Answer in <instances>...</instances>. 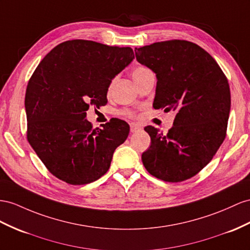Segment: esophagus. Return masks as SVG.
Returning <instances> with one entry per match:
<instances>
[{"mask_svg":"<svg viewBox=\"0 0 250 250\" xmlns=\"http://www.w3.org/2000/svg\"><path fill=\"white\" fill-rule=\"evenodd\" d=\"M130 127H131V132L132 133H135V132H138L139 130H142V125L136 124V123H132L130 125Z\"/></svg>","mask_w":250,"mask_h":250,"instance_id":"esophagus-1","label":"esophagus"}]
</instances>
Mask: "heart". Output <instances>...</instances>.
<instances>
[{"mask_svg":"<svg viewBox=\"0 0 250 250\" xmlns=\"http://www.w3.org/2000/svg\"><path fill=\"white\" fill-rule=\"evenodd\" d=\"M150 72H151V70L148 67H146V66H137L135 69L133 70V74H132L133 75V79H134V81H136L137 79L140 78V77L144 76L146 73H150ZM125 114L127 115V116H133V113L130 112V111H125Z\"/></svg>","mask_w":250,"mask_h":250,"instance_id":"heart-1","label":"heart"}]
</instances>
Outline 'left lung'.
<instances>
[{
    "instance_id": "obj_1",
    "label": "left lung",
    "mask_w": 250,
    "mask_h": 250,
    "mask_svg": "<svg viewBox=\"0 0 250 250\" xmlns=\"http://www.w3.org/2000/svg\"><path fill=\"white\" fill-rule=\"evenodd\" d=\"M136 60L156 75L153 107L175 112L168 134L148 125L151 146L143 153L146 171L159 180L183 182L206 167L226 137L230 89L206 50L185 40L135 48Z\"/></svg>"
}]
</instances>
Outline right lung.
Wrapping results in <instances>:
<instances>
[{"label":"right lung","instance_id":"obj_1","mask_svg":"<svg viewBox=\"0 0 250 250\" xmlns=\"http://www.w3.org/2000/svg\"><path fill=\"white\" fill-rule=\"evenodd\" d=\"M133 59L131 47L72 40L53 48L36 68L25 95L27 139L59 180L85 185L110 168L130 125L112 118L93 129L86 111L106 104L112 80Z\"/></svg>","mask_w":250,"mask_h":250}]
</instances>
